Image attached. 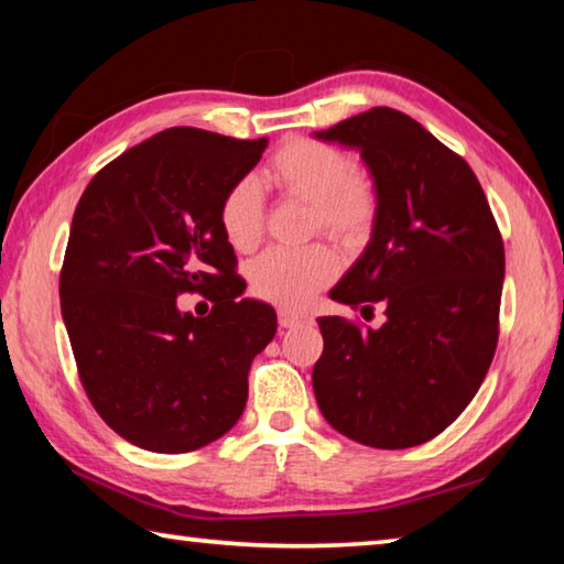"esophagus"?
Here are the masks:
<instances>
[{"instance_id":"1","label":"esophagus","mask_w":564,"mask_h":564,"mask_svg":"<svg viewBox=\"0 0 564 564\" xmlns=\"http://www.w3.org/2000/svg\"><path fill=\"white\" fill-rule=\"evenodd\" d=\"M311 318L305 316V313H299V311H289V308H281L279 311V323L283 328H295L301 326V323H308Z\"/></svg>"}]
</instances>
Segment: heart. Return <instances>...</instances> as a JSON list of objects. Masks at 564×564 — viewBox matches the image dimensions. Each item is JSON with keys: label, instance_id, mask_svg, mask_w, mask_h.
I'll return each mask as SVG.
<instances>
[{"label": "heart", "instance_id": "1", "mask_svg": "<svg viewBox=\"0 0 564 564\" xmlns=\"http://www.w3.org/2000/svg\"><path fill=\"white\" fill-rule=\"evenodd\" d=\"M263 181L283 196L311 206L313 226L336 241L352 246L373 226L378 196L366 174L352 171L340 149L295 139L275 151L263 171ZM226 241L236 251H251L261 238V191L253 178H241L226 191L218 208ZM338 271V261L326 246L301 251L269 248L248 265V283L261 299L301 308Z\"/></svg>", "mask_w": 564, "mask_h": 564}]
</instances>
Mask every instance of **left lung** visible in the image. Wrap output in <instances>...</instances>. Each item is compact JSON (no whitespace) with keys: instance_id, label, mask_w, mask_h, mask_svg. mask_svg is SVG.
<instances>
[{"instance_id":"left-lung-1","label":"left lung","mask_w":564,"mask_h":564,"mask_svg":"<svg viewBox=\"0 0 564 564\" xmlns=\"http://www.w3.org/2000/svg\"><path fill=\"white\" fill-rule=\"evenodd\" d=\"M358 151L378 208L360 259L330 299L360 305L380 328L318 318L313 393L350 441L400 451L443 433L475 398L498 346L505 248L465 159L395 109L376 107L313 131Z\"/></svg>"}]
</instances>
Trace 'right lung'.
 I'll list each match as a JSON object with an SVG mask.
<instances>
[{
  "label": "right lung",
  "instance_id": "add662e5",
  "mask_svg": "<svg viewBox=\"0 0 564 564\" xmlns=\"http://www.w3.org/2000/svg\"><path fill=\"white\" fill-rule=\"evenodd\" d=\"M269 139L174 127L104 166L72 218L62 318L91 405L123 441L188 453L226 435L275 311L246 299L218 208ZM212 292L206 319L181 292Z\"/></svg>",
  "mask_w": 564,
  "mask_h": 564
}]
</instances>
